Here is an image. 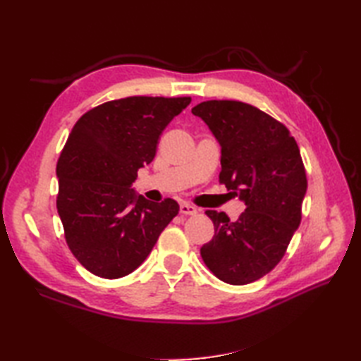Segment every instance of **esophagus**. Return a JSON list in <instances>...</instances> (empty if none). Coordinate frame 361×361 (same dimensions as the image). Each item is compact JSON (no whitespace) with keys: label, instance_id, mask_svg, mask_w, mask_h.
<instances>
[{"label":"esophagus","instance_id":"esophagus-1","mask_svg":"<svg viewBox=\"0 0 361 361\" xmlns=\"http://www.w3.org/2000/svg\"><path fill=\"white\" fill-rule=\"evenodd\" d=\"M180 212L183 214V216H195V214H198V209L195 208V206H192V204L183 203L180 206Z\"/></svg>","mask_w":361,"mask_h":361}]
</instances>
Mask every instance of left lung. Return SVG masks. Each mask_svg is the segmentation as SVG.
<instances>
[{
  "instance_id": "left-lung-1",
  "label": "left lung",
  "mask_w": 361,
  "mask_h": 361,
  "mask_svg": "<svg viewBox=\"0 0 361 361\" xmlns=\"http://www.w3.org/2000/svg\"><path fill=\"white\" fill-rule=\"evenodd\" d=\"M220 144V183L245 203L235 221L225 212L206 211L212 240L200 255L220 281L243 286L279 264L301 224L307 178L301 153L288 128L256 106L239 101L195 105Z\"/></svg>"
}]
</instances>
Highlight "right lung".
Here are the masks:
<instances>
[{"label": "right lung", "mask_w": 361, "mask_h": 361, "mask_svg": "<svg viewBox=\"0 0 361 361\" xmlns=\"http://www.w3.org/2000/svg\"><path fill=\"white\" fill-rule=\"evenodd\" d=\"M189 104L190 97L118 99L87 111L68 136L57 163V211L68 247L99 278L136 270L178 214L172 198L153 203L132 185Z\"/></svg>", "instance_id": "right-lung-1"}]
</instances>
